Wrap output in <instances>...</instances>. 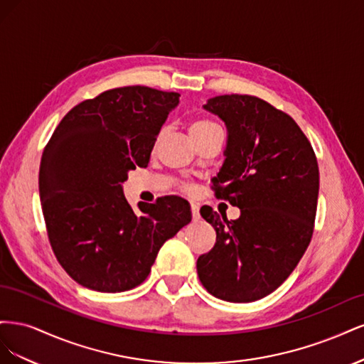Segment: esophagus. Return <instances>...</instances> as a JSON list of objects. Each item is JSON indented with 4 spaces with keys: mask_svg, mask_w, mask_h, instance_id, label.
Returning <instances> with one entry per match:
<instances>
[{
    "mask_svg": "<svg viewBox=\"0 0 364 364\" xmlns=\"http://www.w3.org/2000/svg\"><path fill=\"white\" fill-rule=\"evenodd\" d=\"M191 214H193V220L194 222H197V220L200 218V213H199V206H197L196 203H191Z\"/></svg>",
    "mask_w": 364,
    "mask_h": 364,
    "instance_id": "34e87169",
    "label": "esophagus"
}]
</instances>
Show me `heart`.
<instances>
[{
    "label": "heart",
    "instance_id": "1",
    "mask_svg": "<svg viewBox=\"0 0 364 364\" xmlns=\"http://www.w3.org/2000/svg\"><path fill=\"white\" fill-rule=\"evenodd\" d=\"M215 127H218V126L214 123V121L208 119V118H199V119H196V121H193V123H191L190 134L191 135H197V134H202V132L211 130V129H215ZM161 138H162V132L158 135L156 142H159Z\"/></svg>",
    "mask_w": 364,
    "mask_h": 364
}]
</instances>
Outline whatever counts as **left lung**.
Wrapping results in <instances>:
<instances>
[{
  "instance_id": "8db88e82",
  "label": "left lung",
  "mask_w": 364,
  "mask_h": 364,
  "mask_svg": "<svg viewBox=\"0 0 364 364\" xmlns=\"http://www.w3.org/2000/svg\"><path fill=\"white\" fill-rule=\"evenodd\" d=\"M203 109L228 129L225 162L213 179L215 196L240 208L237 220L213 208L200 214L217 234L197 259V274L228 302L262 299L290 277L311 241L318 167L296 121L252 95H217Z\"/></svg>"
}]
</instances>
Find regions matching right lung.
<instances>
[{"label": "right lung", "instance_id": "add662e5", "mask_svg": "<svg viewBox=\"0 0 364 364\" xmlns=\"http://www.w3.org/2000/svg\"><path fill=\"white\" fill-rule=\"evenodd\" d=\"M179 97L147 86L105 91L74 106L42 153L39 196L50 245L86 289H135L165 241L191 222L190 203L181 197L139 202L135 213L123 193L129 171L147 167Z\"/></svg>", "mask_w": 364, "mask_h": 364}]
</instances>
